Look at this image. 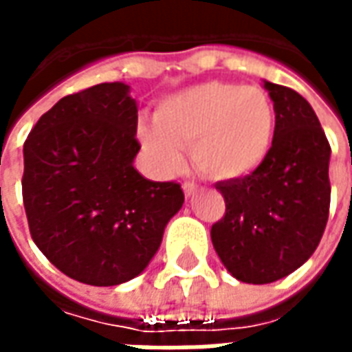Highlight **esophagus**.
Returning <instances> with one entry per match:
<instances>
[{
	"mask_svg": "<svg viewBox=\"0 0 352 352\" xmlns=\"http://www.w3.org/2000/svg\"><path fill=\"white\" fill-rule=\"evenodd\" d=\"M198 188H199V186L196 183H184L183 184L184 196H186V198H190V196H194V194L198 192Z\"/></svg>",
	"mask_w": 352,
	"mask_h": 352,
	"instance_id": "34e87169",
	"label": "esophagus"
}]
</instances>
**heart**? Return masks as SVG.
<instances>
[{
    "label": "heart",
    "mask_w": 352,
    "mask_h": 352,
    "mask_svg": "<svg viewBox=\"0 0 352 352\" xmlns=\"http://www.w3.org/2000/svg\"><path fill=\"white\" fill-rule=\"evenodd\" d=\"M275 107L260 87L211 80L162 101L154 124H141L139 141L156 168L175 173L183 168V148L201 175L230 181L251 175L272 151Z\"/></svg>",
    "instance_id": "b5f03b06"
}]
</instances>
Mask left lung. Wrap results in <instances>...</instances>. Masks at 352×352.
Listing matches in <instances>:
<instances>
[{
    "label": "left lung",
    "instance_id": "left-lung-1",
    "mask_svg": "<svg viewBox=\"0 0 352 352\" xmlns=\"http://www.w3.org/2000/svg\"><path fill=\"white\" fill-rule=\"evenodd\" d=\"M277 115L258 169L214 184L226 213L211 228L219 258L237 280L265 285L298 270L320 243L330 211V143L292 88L264 80Z\"/></svg>",
    "mask_w": 352,
    "mask_h": 352
}]
</instances>
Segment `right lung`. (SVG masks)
<instances>
[{"instance_id": "obj_1", "label": "right lung", "mask_w": 352, "mask_h": 352, "mask_svg": "<svg viewBox=\"0 0 352 352\" xmlns=\"http://www.w3.org/2000/svg\"><path fill=\"white\" fill-rule=\"evenodd\" d=\"M138 105L124 82L65 96L24 143L22 198L39 251L67 277L115 287L138 277L183 207L179 183L133 168Z\"/></svg>"}]
</instances>
